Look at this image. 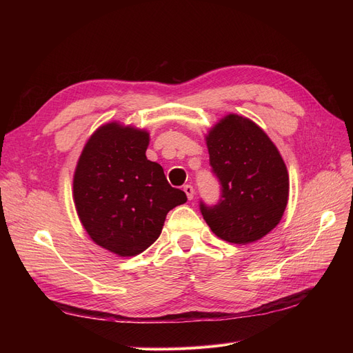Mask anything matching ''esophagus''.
<instances>
[{"instance_id": "1", "label": "esophagus", "mask_w": 353, "mask_h": 353, "mask_svg": "<svg viewBox=\"0 0 353 353\" xmlns=\"http://www.w3.org/2000/svg\"><path fill=\"white\" fill-rule=\"evenodd\" d=\"M184 193L187 194L188 200H193V197H194V188H193V185H190V184L184 185Z\"/></svg>"}]
</instances>
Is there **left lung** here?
<instances>
[{
	"label": "left lung",
	"mask_w": 353,
	"mask_h": 353,
	"mask_svg": "<svg viewBox=\"0 0 353 353\" xmlns=\"http://www.w3.org/2000/svg\"><path fill=\"white\" fill-rule=\"evenodd\" d=\"M209 162L222 185L218 205L200 210L216 237L258 241L279 225L288 201V172L279 148L261 126L230 113L206 134Z\"/></svg>",
	"instance_id": "1"
}]
</instances>
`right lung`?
I'll use <instances>...</instances> for the list:
<instances>
[{
	"label": "right lung",
	"instance_id": "add662e5",
	"mask_svg": "<svg viewBox=\"0 0 353 353\" xmlns=\"http://www.w3.org/2000/svg\"><path fill=\"white\" fill-rule=\"evenodd\" d=\"M150 134L109 122L90 138L73 174V201L90 239L121 258L143 253L159 239L168 212L184 205L163 168L148 160Z\"/></svg>",
	"mask_w": 353,
	"mask_h": 353
}]
</instances>
